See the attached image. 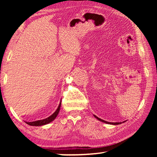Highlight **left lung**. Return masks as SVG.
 I'll list each match as a JSON object with an SVG mask.
<instances>
[{
  "label": "left lung",
  "instance_id": "left-lung-1",
  "mask_svg": "<svg viewBox=\"0 0 157 157\" xmlns=\"http://www.w3.org/2000/svg\"><path fill=\"white\" fill-rule=\"evenodd\" d=\"M94 117H95V118H96L98 121H101V122H103V123H107V124H114V125H116V124H121V123H110V122H107V121H104V120H102V119H100V118H98V117H97L96 116H95V115H94ZM124 122L125 121H124L123 123H124Z\"/></svg>",
  "mask_w": 157,
  "mask_h": 157
}]
</instances>
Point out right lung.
I'll return each mask as SVG.
<instances>
[{
    "instance_id": "right-lung-1",
    "label": "right lung",
    "mask_w": 157,
    "mask_h": 157,
    "mask_svg": "<svg viewBox=\"0 0 157 157\" xmlns=\"http://www.w3.org/2000/svg\"><path fill=\"white\" fill-rule=\"evenodd\" d=\"M60 107H61V102L59 105V107H58V108L57 109V110L55 111L51 116H50L48 118L43 119V120H39V121H33V122H26V123L31 126H41V125H44V124H48L50 123V122L54 121L55 118L57 116L58 113H59V112Z\"/></svg>"
}]
</instances>
